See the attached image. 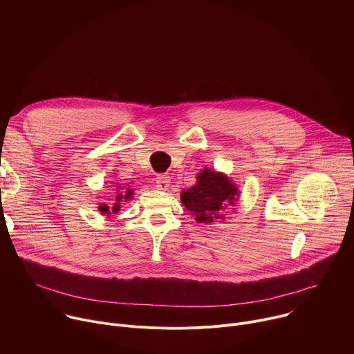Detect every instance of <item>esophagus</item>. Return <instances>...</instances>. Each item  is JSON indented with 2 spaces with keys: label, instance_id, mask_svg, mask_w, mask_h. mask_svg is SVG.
Segmentation results:
<instances>
[{
  "label": "esophagus",
  "instance_id": "1",
  "mask_svg": "<svg viewBox=\"0 0 354 354\" xmlns=\"http://www.w3.org/2000/svg\"><path fill=\"white\" fill-rule=\"evenodd\" d=\"M157 187L158 189H161V190H167L168 187H169V183H171V178H169V175H167V174H160L158 176H157Z\"/></svg>",
  "mask_w": 354,
  "mask_h": 354
}]
</instances>
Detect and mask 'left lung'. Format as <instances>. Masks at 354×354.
Returning a JSON list of instances; mask_svg holds the SVG:
<instances>
[{"label": "left lung", "mask_w": 354, "mask_h": 354, "mask_svg": "<svg viewBox=\"0 0 354 354\" xmlns=\"http://www.w3.org/2000/svg\"><path fill=\"white\" fill-rule=\"evenodd\" d=\"M238 190L223 174L205 169L197 183L180 193V201L198 223H212L221 217L225 207L234 206Z\"/></svg>", "instance_id": "1"}]
</instances>
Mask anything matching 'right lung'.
I'll use <instances>...</instances> for the list:
<instances>
[{"mask_svg":"<svg viewBox=\"0 0 354 354\" xmlns=\"http://www.w3.org/2000/svg\"><path fill=\"white\" fill-rule=\"evenodd\" d=\"M119 187H120V186H119ZM131 194H133V193H131V190L126 192L124 198H129ZM120 198H123V196H122V194H118V201H120ZM119 205H120V203H116V205L112 207L113 214H115V213H118V212L120 210V206H119ZM97 209H99V212H102V214H111V209H109L106 205H100Z\"/></svg>","mask_w":354,"mask_h":354,"instance_id":"obj_1","label":"right lung"}]
</instances>
